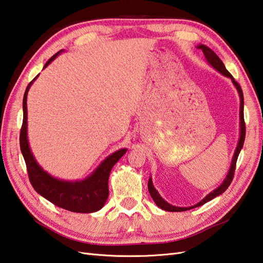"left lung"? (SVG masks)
Here are the masks:
<instances>
[{
  "label": "left lung",
  "instance_id": "8db88e82",
  "mask_svg": "<svg viewBox=\"0 0 263 263\" xmlns=\"http://www.w3.org/2000/svg\"><path fill=\"white\" fill-rule=\"evenodd\" d=\"M197 48L201 49L203 51L204 55H205L206 60L209 61V63H210L211 66H212L214 69H216L220 73H222L223 76H226V77H228V78H230V79L232 80L233 85L235 86L236 90H238V92H239V96H240V138H239L238 146H236V149L234 152L231 166H230L229 173H228L227 177L224 178L223 183L220 185L219 187L215 189L213 192H211L210 194H208L205 197H204L201 202H198L197 204H195L194 206L178 208V206L171 205L170 203H167L165 200H163L162 196L159 195V193L156 191V189L154 187L153 182H152V178H149V180H148V191H149V194H151L152 198L154 200V202L156 203V205L158 208H161L164 211H168V212H183V211H187V210H191V209L198 208V206L203 205V204L208 203L209 201L212 200V198L219 196L220 194L223 193L224 191H227V189L230 186V184H231V182L233 180L236 161H238V156H239V154H240V152L242 149L243 143H245V138H246V123H245V115H243V106H245V101H243V92H242V89H241L240 85L234 80L232 74L228 71L226 66L223 65V62L221 61L220 58L215 54V52H214L213 50H211L209 47L204 46V44H200V46H197Z\"/></svg>",
  "mask_w": 263,
  "mask_h": 263
}]
</instances>
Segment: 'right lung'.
<instances>
[{
    "label": "right lung",
    "instance_id": "obj_1",
    "mask_svg": "<svg viewBox=\"0 0 263 263\" xmlns=\"http://www.w3.org/2000/svg\"><path fill=\"white\" fill-rule=\"evenodd\" d=\"M62 51V50H61ZM61 51L52 55L44 65L43 69L53 61ZM37 76L32 80L25 89L23 97V123L20 133V147L23 158L27 164L28 175L33 189L48 201L54 205L76 213H92L97 212L102 206L109 195L108 189V178H109L112 166L116 164L121 156L127 152L126 148H121L112 153L101 162L90 176L83 181H62L51 176L41 166L36 163L32 154L28 140V110L27 97L28 91Z\"/></svg>",
    "mask_w": 263,
    "mask_h": 263
}]
</instances>
